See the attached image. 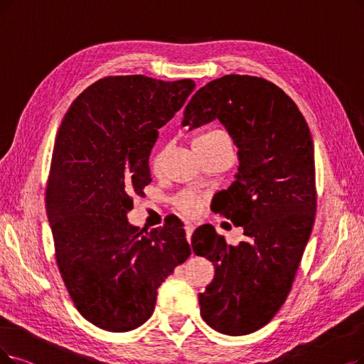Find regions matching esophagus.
Instances as JSON below:
<instances>
[{"mask_svg": "<svg viewBox=\"0 0 364 364\" xmlns=\"http://www.w3.org/2000/svg\"><path fill=\"white\" fill-rule=\"evenodd\" d=\"M185 232H186V239H188V242L191 240V235H193V231H194V225L191 224V223H185Z\"/></svg>", "mask_w": 364, "mask_h": 364, "instance_id": "1", "label": "esophagus"}]
</instances>
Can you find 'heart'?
<instances>
[{"label":"heart","mask_w":364,"mask_h":364,"mask_svg":"<svg viewBox=\"0 0 364 364\" xmlns=\"http://www.w3.org/2000/svg\"><path fill=\"white\" fill-rule=\"evenodd\" d=\"M213 137H224L230 141V139L227 137V134H224L223 132H210L206 133L203 136H198L193 143H201V141H206L209 139ZM163 161H164V152L163 151H155L151 156V168L154 171H159V168L163 167ZM173 205L176 208L178 212H181L185 216H196L203 206V198L194 193H181L176 197L173 198Z\"/></svg>","instance_id":"obj_1"}]
</instances>
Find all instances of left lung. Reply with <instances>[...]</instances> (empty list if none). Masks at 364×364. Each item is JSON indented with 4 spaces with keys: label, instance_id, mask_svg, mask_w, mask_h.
Returning a JSON list of instances; mask_svg holds the SVG:
<instances>
[{
    "label": "left lung",
    "instance_id": "1",
    "mask_svg": "<svg viewBox=\"0 0 364 364\" xmlns=\"http://www.w3.org/2000/svg\"><path fill=\"white\" fill-rule=\"evenodd\" d=\"M213 119L240 161L218 213L242 227L245 240L227 245L209 224L194 231L193 251L215 267L200 314L216 331L242 336L266 326L291 291L316 212L314 143L294 101L263 77L227 75L200 88L182 125Z\"/></svg>",
    "mask_w": 364,
    "mask_h": 364
}]
</instances>
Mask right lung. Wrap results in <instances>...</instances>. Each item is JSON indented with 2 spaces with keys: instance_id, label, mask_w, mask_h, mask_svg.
<instances>
[{
  "instance_id": "obj_1",
  "label": "right lung",
  "mask_w": 364,
  "mask_h": 364,
  "mask_svg": "<svg viewBox=\"0 0 364 364\" xmlns=\"http://www.w3.org/2000/svg\"><path fill=\"white\" fill-rule=\"evenodd\" d=\"M194 88L191 79L109 76L73 101L58 129L46 186L56 264L76 309L98 328L146 323L159 285L191 255L179 220L143 232L127 212L152 181L158 129Z\"/></svg>"
}]
</instances>
